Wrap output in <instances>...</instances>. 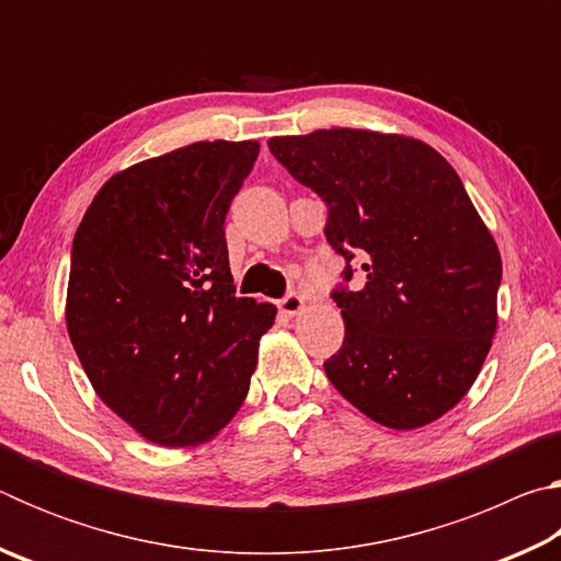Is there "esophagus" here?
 I'll return each mask as SVG.
<instances>
[{
    "label": "esophagus",
    "instance_id": "1",
    "mask_svg": "<svg viewBox=\"0 0 561 561\" xmlns=\"http://www.w3.org/2000/svg\"><path fill=\"white\" fill-rule=\"evenodd\" d=\"M301 309H304V297H301L299 291H289L287 297L279 299V311H282V314L297 317Z\"/></svg>",
    "mask_w": 561,
    "mask_h": 561
}]
</instances>
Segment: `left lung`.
I'll return each instance as SVG.
<instances>
[{
    "mask_svg": "<svg viewBox=\"0 0 561 561\" xmlns=\"http://www.w3.org/2000/svg\"><path fill=\"white\" fill-rule=\"evenodd\" d=\"M294 180L327 203V242L360 262L358 291H331L344 344L324 360L371 421L413 431L470 391L497 329L502 260L462 180L423 140L356 128L270 140Z\"/></svg>",
    "mask_w": 561,
    "mask_h": 561,
    "instance_id": "left-lung-1",
    "label": "left lung"
}]
</instances>
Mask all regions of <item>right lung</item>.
<instances>
[{"label":"right lung","instance_id":"add662e5","mask_svg":"<svg viewBox=\"0 0 561 561\" xmlns=\"http://www.w3.org/2000/svg\"><path fill=\"white\" fill-rule=\"evenodd\" d=\"M257 140H201L103 185L71 247L66 329L93 391L146 440H210L250 391L277 307L234 294L225 215Z\"/></svg>","mask_w":561,"mask_h":561}]
</instances>
